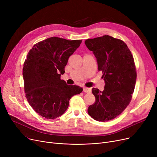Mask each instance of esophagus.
<instances>
[{
    "instance_id": "1",
    "label": "esophagus",
    "mask_w": 157,
    "mask_h": 157,
    "mask_svg": "<svg viewBox=\"0 0 157 157\" xmlns=\"http://www.w3.org/2000/svg\"><path fill=\"white\" fill-rule=\"evenodd\" d=\"M83 92H85V93H90V92H91V88L85 87V88H83Z\"/></svg>"
}]
</instances>
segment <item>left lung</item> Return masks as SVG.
Here are the masks:
<instances>
[{
    "instance_id": "left-lung-1",
    "label": "left lung",
    "mask_w": 157,
    "mask_h": 157,
    "mask_svg": "<svg viewBox=\"0 0 157 157\" xmlns=\"http://www.w3.org/2000/svg\"><path fill=\"white\" fill-rule=\"evenodd\" d=\"M85 43L96 57L98 71L105 81L102 92L92 88L95 102L88 114L98 121L117 117L130 102L137 78L134 57L123 40L105 35L86 39Z\"/></svg>"
}]
</instances>
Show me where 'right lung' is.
<instances>
[{
	"label": "right lung",
	"instance_id": "obj_1",
	"mask_svg": "<svg viewBox=\"0 0 157 157\" xmlns=\"http://www.w3.org/2000/svg\"><path fill=\"white\" fill-rule=\"evenodd\" d=\"M81 42L52 37L36 43L29 51L23 67L24 90L29 104L40 116L47 119L61 116L71 98L83 91L60 79L69 56Z\"/></svg>",
	"mask_w": 157,
	"mask_h": 157
}]
</instances>
